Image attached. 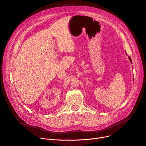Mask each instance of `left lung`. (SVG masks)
<instances>
[{
    "instance_id": "left-lung-1",
    "label": "left lung",
    "mask_w": 146,
    "mask_h": 146,
    "mask_svg": "<svg viewBox=\"0 0 146 146\" xmlns=\"http://www.w3.org/2000/svg\"><path fill=\"white\" fill-rule=\"evenodd\" d=\"M129 60H130V61H131V58H130V57H129Z\"/></svg>"
}]
</instances>
